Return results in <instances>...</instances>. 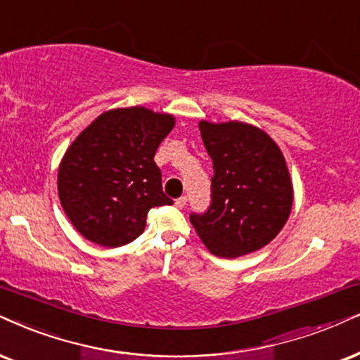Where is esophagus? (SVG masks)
Listing matches in <instances>:
<instances>
[{
  "instance_id": "esophagus-1",
  "label": "esophagus",
  "mask_w": 360,
  "mask_h": 360,
  "mask_svg": "<svg viewBox=\"0 0 360 360\" xmlns=\"http://www.w3.org/2000/svg\"><path fill=\"white\" fill-rule=\"evenodd\" d=\"M186 204H188V198H186V195H181L179 199H176V206L179 209H183Z\"/></svg>"
}]
</instances>
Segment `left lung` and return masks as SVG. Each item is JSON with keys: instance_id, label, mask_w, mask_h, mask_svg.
I'll return each instance as SVG.
<instances>
[{"instance_id": "8db88e82", "label": "left lung", "mask_w": 360, "mask_h": 360, "mask_svg": "<svg viewBox=\"0 0 360 360\" xmlns=\"http://www.w3.org/2000/svg\"><path fill=\"white\" fill-rule=\"evenodd\" d=\"M212 159V202L191 216L195 234L214 256L234 259L259 251L285 226L294 202L288 162L261 127L243 121L201 120Z\"/></svg>"}]
</instances>
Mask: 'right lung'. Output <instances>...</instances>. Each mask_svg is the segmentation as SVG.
<instances>
[{"label":"right lung","mask_w":360,"mask_h":360,"mask_svg":"<svg viewBox=\"0 0 360 360\" xmlns=\"http://www.w3.org/2000/svg\"><path fill=\"white\" fill-rule=\"evenodd\" d=\"M176 117L144 106L112 108L84 127L58 167V195L75 229L103 248L129 244L162 193L154 154Z\"/></svg>","instance_id":"right-lung-1"}]
</instances>
